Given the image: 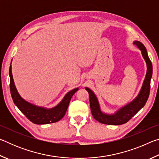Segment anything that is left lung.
Returning a JSON list of instances; mask_svg holds the SVG:
<instances>
[{
	"label": "left lung",
	"instance_id": "obj_1",
	"mask_svg": "<svg viewBox=\"0 0 159 159\" xmlns=\"http://www.w3.org/2000/svg\"><path fill=\"white\" fill-rule=\"evenodd\" d=\"M134 45H136L139 49L141 50L142 55L147 63V71L140 93L133 102L120 109L115 114L108 115L103 114L101 111L100 108H99V102L95 94L89 88H85V90L89 93L90 105L93 116L95 120L99 123H103V124L121 125L127 123L145 105L148 98H149L150 92V82L153 71L152 64L149 60L147 49L144 45L141 42L139 41H134Z\"/></svg>",
	"mask_w": 159,
	"mask_h": 159
}]
</instances>
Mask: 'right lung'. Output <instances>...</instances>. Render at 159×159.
Segmentation results:
<instances>
[{
    "mask_svg": "<svg viewBox=\"0 0 159 159\" xmlns=\"http://www.w3.org/2000/svg\"><path fill=\"white\" fill-rule=\"evenodd\" d=\"M12 62V61H11ZM12 66L10 64L9 69L10 74V89L12 100L18 109L25 114L28 119L35 124H48L57 122L61 119L65 115L66 111L68 108L70 100L74 93L79 90V88L70 91L66 94L60 104L57 107L52 109H46L42 107L33 105L21 98L17 93L15 85L14 84V80L12 74Z\"/></svg>",
    "mask_w": 159,
    "mask_h": 159,
    "instance_id": "add662e5",
    "label": "right lung"
}]
</instances>
